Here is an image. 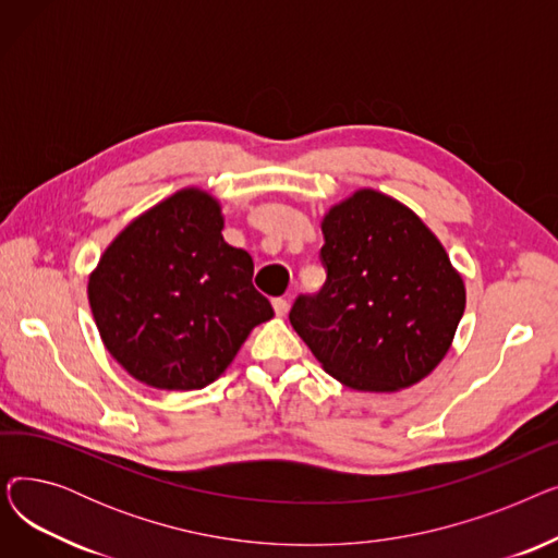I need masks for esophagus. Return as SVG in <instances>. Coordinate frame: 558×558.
<instances>
[{
  "label": "esophagus",
  "mask_w": 558,
  "mask_h": 558,
  "mask_svg": "<svg viewBox=\"0 0 558 558\" xmlns=\"http://www.w3.org/2000/svg\"><path fill=\"white\" fill-rule=\"evenodd\" d=\"M271 303H274V310H276L278 316H284L289 312V301L287 299H274Z\"/></svg>",
  "instance_id": "1"
}]
</instances>
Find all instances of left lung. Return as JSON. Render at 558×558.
<instances>
[{"instance_id":"1","label":"left lung","mask_w":558,"mask_h":558,"mask_svg":"<svg viewBox=\"0 0 558 558\" xmlns=\"http://www.w3.org/2000/svg\"><path fill=\"white\" fill-rule=\"evenodd\" d=\"M320 228L328 278L294 301L291 326L350 389L416 385L446 357L465 307L446 248L412 210L375 190L335 205Z\"/></svg>"}]
</instances>
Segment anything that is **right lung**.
Returning a JSON list of instances; mask_svg holds the SVG:
<instances>
[{
    "instance_id": "add662e5",
    "label": "right lung",
    "mask_w": 558,
    "mask_h": 558,
    "mask_svg": "<svg viewBox=\"0 0 558 558\" xmlns=\"http://www.w3.org/2000/svg\"><path fill=\"white\" fill-rule=\"evenodd\" d=\"M219 203L183 190L126 226L87 284L108 353L140 383L203 389L274 316L253 259L223 242Z\"/></svg>"
}]
</instances>
